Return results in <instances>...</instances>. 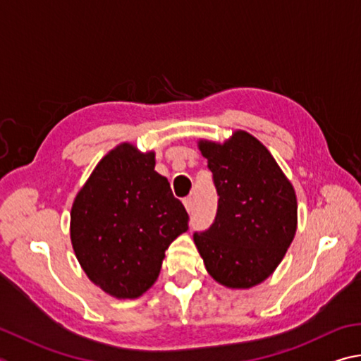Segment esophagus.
I'll list each match as a JSON object with an SVG mask.
<instances>
[{"label":"esophagus","instance_id":"34e87169","mask_svg":"<svg viewBox=\"0 0 361 361\" xmlns=\"http://www.w3.org/2000/svg\"><path fill=\"white\" fill-rule=\"evenodd\" d=\"M183 203H185V207L189 213L192 212V207H194V202H192V197H185L183 199Z\"/></svg>","mask_w":361,"mask_h":361}]
</instances>
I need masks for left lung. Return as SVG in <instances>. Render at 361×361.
<instances>
[{"mask_svg": "<svg viewBox=\"0 0 361 361\" xmlns=\"http://www.w3.org/2000/svg\"><path fill=\"white\" fill-rule=\"evenodd\" d=\"M218 192V212L194 241L222 286L249 289L283 260L297 231V197L270 152L245 130L224 145L199 143Z\"/></svg>", "mask_w": 361, "mask_h": 361, "instance_id": "obj_1", "label": "left lung"}]
</instances>
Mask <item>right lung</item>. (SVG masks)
<instances>
[{
    "instance_id": "right-lung-1",
    "label": "right lung",
    "mask_w": 361,
    "mask_h": 361,
    "mask_svg": "<svg viewBox=\"0 0 361 361\" xmlns=\"http://www.w3.org/2000/svg\"><path fill=\"white\" fill-rule=\"evenodd\" d=\"M189 216L154 170V153L123 143L104 158L71 212V240L87 276L116 298H137L158 279L166 249Z\"/></svg>"
}]
</instances>
